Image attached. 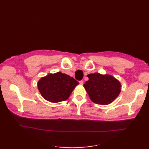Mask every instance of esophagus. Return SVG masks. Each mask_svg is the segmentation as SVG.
Masks as SVG:
<instances>
[{
	"label": "esophagus",
	"instance_id": "1",
	"mask_svg": "<svg viewBox=\"0 0 149 149\" xmlns=\"http://www.w3.org/2000/svg\"><path fill=\"white\" fill-rule=\"evenodd\" d=\"M79 83L80 84H83V80H81V81H79Z\"/></svg>",
	"mask_w": 149,
	"mask_h": 149
}]
</instances>
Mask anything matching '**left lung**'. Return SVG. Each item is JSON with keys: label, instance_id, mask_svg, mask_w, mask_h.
Returning <instances> with one entry per match:
<instances>
[{"label": "left lung", "instance_id": "1", "mask_svg": "<svg viewBox=\"0 0 149 149\" xmlns=\"http://www.w3.org/2000/svg\"><path fill=\"white\" fill-rule=\"evenodd\" d=\"M87 77L89 80L83 86L94 103L107 105L115 100L121 92L120 82L111 75L95 72L88 74Z\"/></svg>", "mask_w": 149, "mask_h": 149}]
</instances>
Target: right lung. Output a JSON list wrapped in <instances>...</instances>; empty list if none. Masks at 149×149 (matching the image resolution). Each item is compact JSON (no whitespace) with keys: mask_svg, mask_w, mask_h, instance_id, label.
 <instances>
[{"mask_svg":"<svg viewBox=\"0 0 149 149\" xmlns=\"http://www.w3.org/2000/svg\"><path fill=\"white\" fill-rule=\"evenodd\" d=\"M79 84L73 77L58 72L42 77L37 83V87L46 100L58 103L67 100Z\"/></svg>","mask_w":149,"mask_h":149,"instance_id":"right-lung-1","label":"right lung"}]
</instances>
